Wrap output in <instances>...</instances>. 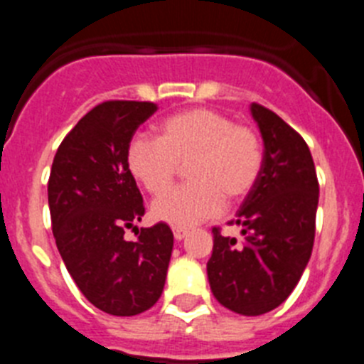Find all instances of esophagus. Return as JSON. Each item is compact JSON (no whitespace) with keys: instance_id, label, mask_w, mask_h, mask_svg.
Returning <instances> with one entry per match:
<instances>
[{"instance_id":"obj_1","label":"esophagus","mask_w":364,"mask_h":364,"mask_svg":"<svg viewBox=\"0 0 364 364\" xmlns=\"http://www.w3.org/2000/svg\"><path fill=\"white\" fill-rule=\"evenodd\" d=\"M173 235H175V240H182L184 237H188V230H184V228H173Z\"/></svg>"}]
</instances>
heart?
Listing matches in <instances>:
<instances>
[{"label": "heart", "mask_w": 364, "mask_h": 364, "mask_svg": "<svg viewBox=\"0 0 364 364\" xmlns=\"http://www.w3.org/2000/svg\"><path fill=\"white\" fill-rule=\"evenodd\" d=\"M264 147L253 127L235 124L226 112L193 107L159 124L156 140L134 136L127 146V169L151 195L171 186L180 166L189 184L167 191L151 215L175 228H191L217 217L224 202L237 204L255 188Z\"/></svg>", "instance_id": "b5f03b06"}]
</instances>
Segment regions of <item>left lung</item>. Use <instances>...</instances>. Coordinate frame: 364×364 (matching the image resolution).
<instances>
[{"instance_id": "left-lung-1", "label": "left lung", "mask_w": 364, "mask_h": 364, "mask_svg": "<svg viewBox=\"0 0 364 364\" xmlns=\"http://www.w3.org/2000/svg\"><path fill=\"white\" fill-rule=\"evenodd\" d=\"M264 142V164L235 224L242 242L213 228L208 260L211 291L240 315H262L288 299L311 255L319 182L301 134L264 105L252 104Z\"/></svg>"}]
</instances>
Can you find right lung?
Listing matches in <instances>:
<instances>
[{
  "label": "right lung",
  "instance_id": "obj_1",
  "mask_svg": "<svg viewBox=\"0 0 364 364\" xmlns=\"http://www.w3.org/2000/svg\"><path fill=\"white\" fill-rule=\"evenodd\" d=\"M159 105L109 100L96 105L63 138L49 176V210L58 252L85 299L98 310L131 317L162 295L173 231L142 220V195L127 169V146ZM138 230V228H136Z\"/></svg>",
  "mask_w": 364,
  "mask_h": 364
}]
</instances>
